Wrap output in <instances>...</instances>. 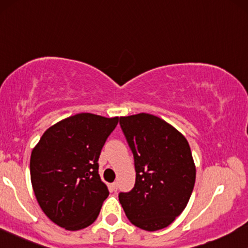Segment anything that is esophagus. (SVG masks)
<instances>
[{
  "mask_svg": "<svg viewBox=\"0 0 248 248\" xmlns=\"http://www.w3.org/2000/svg\"><path fill=\"white\" fill-rule=\"evenodd\" d=\"M111 189L113 190V192H115V190L118 189V183H113V184H111Z\"/></svg>",
  "mask_w": 248,
  "mask_h": 248,
  "instance_id": "34e87169",
  "label": "esophagus"
}]
</instances>
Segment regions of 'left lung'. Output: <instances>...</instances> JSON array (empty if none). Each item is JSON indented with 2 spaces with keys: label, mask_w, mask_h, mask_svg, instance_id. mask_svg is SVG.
<instances>
[{
  "label": "left lung",
  "mask_w": 248,
  "mask_h": 248,
  "mask_svg": "<svg viewBox=\"0 0 248 248\" xmlns=\"http://www.w3.org/2000/svg\"><path fill=\"white\" fill-rule=\"evenodd\" d=\"M132 150L134 188L119 194L127 218L137 228L157 231L183 213L195 184V164L187 140L174 127L148 113L121 116Z\"/></svg>",
  "instance_id": "1"
}]
</instances>
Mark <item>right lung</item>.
Returning <instances> with one entry per match:
<instances>
[{
	"instance_id": "right-lung-1",
	"label": "right lung",
	"mask_w": 248,
	"mask_h": 248,
	"mask_svg": "<svg viewBox=\"0 0 248 248\" xmlns=\"http://www.w3.org/2000/svg\"><path fill=\"white\" fill-rule=\"evenodd\" d=\"M118 122V116L79 113L49 127L32 150L34 195L56 225L77 231L97 219L109 194L98 173V159Z\"/></svg>"
}]
</instances>
